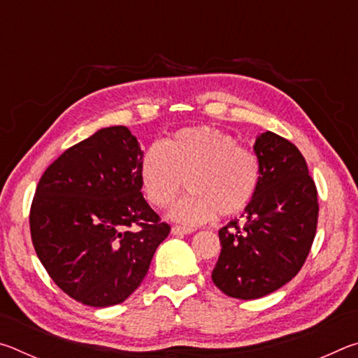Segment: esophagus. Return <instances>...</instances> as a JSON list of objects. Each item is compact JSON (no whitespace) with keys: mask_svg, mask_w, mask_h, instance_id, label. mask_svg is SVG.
<instances>
[{"mask_svg":"<svg viewBox=\"0 0 358 358\" xmlns=\"http://www.w3.org/2000/svg\"><path fill=\"white\" fill-rule=\"evenodd\" d=\"M194 229L191 227H181V226H173L172 227V234L173 235H187V234H192Z\"/></svg>","mask_w":358,"mask_h":358,"instance_id":"1","label":"esophagus"}]
</instances>
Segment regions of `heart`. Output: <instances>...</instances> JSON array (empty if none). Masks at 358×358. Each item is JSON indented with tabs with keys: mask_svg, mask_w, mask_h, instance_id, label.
I'll use <instances>...</instances> for the list:
<instances>
[{
	"mask_svg": "<svg viewBox=\"0 0 358 358\" xmlns=\"http://www.w3.org/2000/svg\"><path fill=\"white\" fill-rule=\"evenodd\" d=\"M187 185L189 194L169 216L185 226L208 222L220 213L234 216L252 202L260 183V162L252 150L208 126L183 128L161 145H151L141 162L147 201L166 208Z\"/></svg>",
	"mask_w": 358,
	"mask_h": 358,
	"instance_id": "obj_1",
	"label": "heart"
}]
</instances>
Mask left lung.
Here are the masks:
<instances>
[{
  "instance_id": "8db88e82",
  "label": "left lung",
  "mask_w": 358,
  "mask_h": 358,
  "mask_svg": "<svg viewBox=\"0 0 358 358\" xmlns=\"http://www.w3.org/2000/svg\"><path fill=\"white\" fill-rule=\"evenodd\" d=\"M260 183L238 220L220 230L221 254L211 280L224 294L254 300L299 273L317 227V191L300 150L266 131L254 142Z\"/></svg>"
}]
</instances>
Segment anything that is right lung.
I'll use <instances>...</instances> for the list:
<instances>
[{"label":"right lung","mask_w":358,"mask_h":358,"mask_svg":"<svg viewBox=\"0 0 358 358\" xmlns=\"http://www.w3.org/2000/svg\"><path fill=\"white\" fill-rule=\"evenodd\" d=\"M142 157L126 126L104 128L66 150L36 187L29 211L36 254L57 286L83 305L128 299L171 232L143 199Z\"/></svg>","instance_id":"1"}]
</instances>
